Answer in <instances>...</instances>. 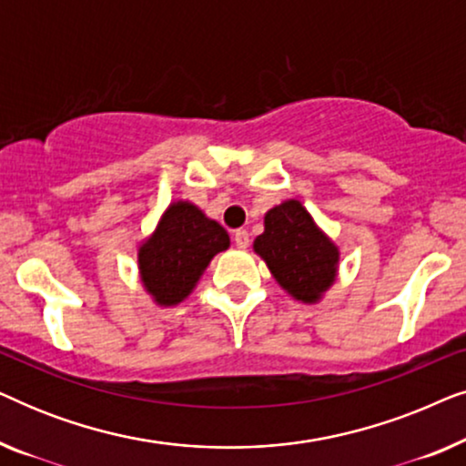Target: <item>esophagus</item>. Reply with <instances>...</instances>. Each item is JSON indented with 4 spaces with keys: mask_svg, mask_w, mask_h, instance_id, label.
Returning <instances> with one entry per match:
<instances>
[{
    "mask_svg": "<svg viewBox=\"0 0 466 466\" xmlns=\"http://www.w3.org/2000/svg\"><path fill=\"white\" fill-rule=\"evenodd\" d=\"M233 239H235V246L241 248V250L250 246V235H248L246 228H238V231L233 233Z\"/></svg>",
    "mask_w": 466,
    "mask_h": 466,
    "instance_id": "obj_1",
    "label": "esophagus"
}]
</instances>
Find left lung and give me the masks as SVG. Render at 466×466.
<instances>
[{"label":"left lung","instance_id":"1","mask_svg":"<svg viewBox=\"0 0 466 466\" xmlns=\"http://www.w3.org/2000/svg\"><path fill=\"white\" fill-rule=\"evenodd\" d=\"M254 252L278 284L303 303H316L335 282L339 250L295 199L265 214V231L254 239Z\"/></svg>","mask_w":466,"mask_h":466}]
</instances>
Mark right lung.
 <instances>
[{"mask_svg":"<svg viewBox=\"0 0 466 466\" xmlns=\"http://www.w3.org/2000/svg\"><path fill=\"white\" fill-rule=\"evenodd\" d=\"M228 233L188 201L171 203L157 231L139 248V276L158 305H177L190 295Z\"/></svg>","mask_w":466,"mask_h":466,"instance_id":"1","label":"right lung"}]
</instances>
